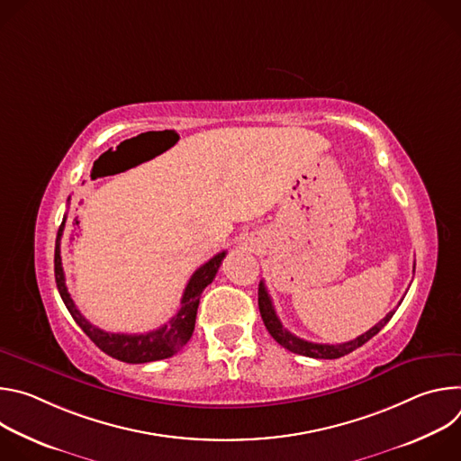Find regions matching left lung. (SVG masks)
<instances>
[{"label": "left lung", "instance_id": "obj_1", "mask_svg": "<svg viewBox=\"0 0 461 461\" xmlns=\"http://www.w3.org/2000/svg\"><path fill=\"white\" fill-rule=\"evenodd\" d=\"M414 270H416V262H414ZM403 301V299H402ZM402 304V303H400ZM258 310H260V317L265 321L267 330L270 332V336L286 350L299 354V356H306V357H313V359H338L343 357L350 352H354L356 348L363 347L366 341H370L381 328L392 319V315L396 313V310L388 312L377 324H374L368 332L361 334L359 338L348 341V343H338V345H322V343H312L306 339H301L297 336H294L292 332H288L286 328L283 326V322L279 321L272 297L265 286V281L258 283Z\"/></svg>", "mask_w": 461, "mask_h": 461}]
</instances>
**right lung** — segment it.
<instances>
[{"mask_svg":"<svg viewBox=\"0 0 461 461\" xmlns=\"http://www.w3.org/2000/svg\"><path fill=\"white\" fill-rule=\"evenodd\" d=\"M65 221L68 215L63 217L58 235H56V248H54V277L56 286L61 295V301L68 306L69 313L77 321V324L86 332V336L107 356L123 361V363H149V361H160L175 356L191 338L194 330V319H196V308L201 303V294L212 281L215 279L221 262L226 257V251L217 253L208 262L194 270V274L189 277L184 295L180 299L178 312L157 330H151L148 334H113L104 332L100 328L93 326L77 308L75 301L71 299L68 286H65V274L61 268V239L65 230ZM78 224V222H77Z\"/></svg>","mask_w":461,"mask_h":461,"instance_id":"add662e5","label":"right lung"}]
</instances>
